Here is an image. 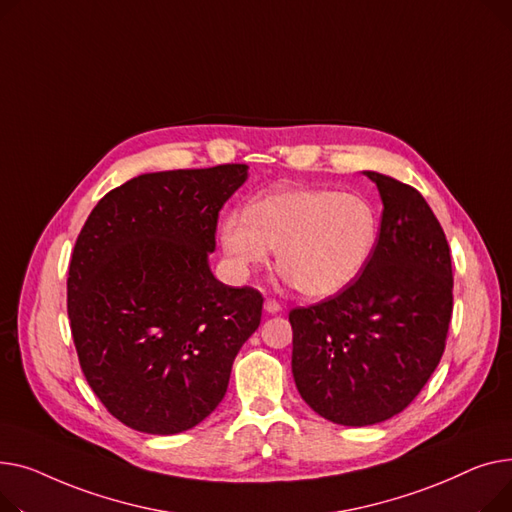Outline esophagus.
<instances>
[{"mask_svg": "<svg viewBox=\"0 0 512 512\" xmlns=\"http://www.w3.org/2000/svg\"><path fill=\"white\" fill-rule=\"evenodd\" d=\"M264 310H266L268 314H277V312H281V304L277 302L275 297H266V299H264Z\"/></svg>", "mask_w": 512, "mask_h": 512, "instance_id": "1", "label": "esophagus"}]
</instances>
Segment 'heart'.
<instances>
[{
  "instance_id": "obj_1",
  "label": "heart",
  "mask_w": 512,
  "mask_h": 512,
  "mask_svg": "<svg viewBox=\"0 0 512 512\" xmlns=\"http://www.w3.org/2000/svg\"><path fill=\"white\" fill-rule=\"evenodd\" d=\"M376 206L357 192L285 190L221 221V244L235 275L246 277L277 248L283 277L308 297L353 283L378 242Z\"/></svg>"
}]
</instances>
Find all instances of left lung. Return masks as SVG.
<instances>
[{
  "label": "left lung",
  "instance_id": "obj_1",
  "mask_svg": "<svg viewBox=\"0 0 512 512\" xmlns=\"http://www.w3.org/2000/svg\"><path fill=\"white\" fill-rule=\"evenodd\" d=\"M366 175L384 204L370 262L343 291L289 312L299 395L341 426L401 413L440 364L453 316L450 248L432 208L415 188Z\"/></svg>",
  "mask_w": 512,
  "mask_h": 512
}]
</instances>
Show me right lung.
Masks as SVG:
<instances>
[{"label":"right lung","mask_w":512,"mask_h":512,"mask_svg":"<svg viewBox=\"0 0 512 512\" xmlns=\"http://www.w3.org/2000/svg\"><path fill=\"white\" fill-rule=\"evenodd\" d=\"M227 163L138 175L105 194L72 252L68 316L78 362L132 430L179 434L217 409L262 293L208 268L219 210L246 182Z\"/></svg>","instance_id":"add662e5"}]
</instances>
